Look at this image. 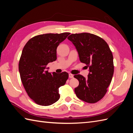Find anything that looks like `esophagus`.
I'll list each match as a JSON object with an SVG mask.
<instances>
[{"mask_svg":"<svg viewBox=\"0 0 133 133\" xmlns=\"http://www.w3.org/2000/svg\"><path fill=\"white\" fill-rule=\"evenodd\" d=\"M69 78H73L74 77V75H72V74H69Z\"/></svg>","mask_w":133,"mask_h":133,"instance_id":"esophagus-1","label":"esophagus"}]
</instances>
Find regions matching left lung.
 Masks as SVG:
<instances>
[{"label": "left lung", "mask_w": 133, "mask_h": 133, "mask_svg": "<svg viewBox=\"0 0 133 133\" xmlns=\"http://www.w3.org/2000/svg\"><path fill=\"white\" fill-rule=\"evenodd\" d=\"M67 39L75 46L80 62L89 67L87 78L79 74L74 76L79 81L75 93L81 100L96 103L104 96L113 76L114 58L111 51L103 39L92 34H71Z\"/></svg>", "instance_id": "obj_1"}]
</instances>
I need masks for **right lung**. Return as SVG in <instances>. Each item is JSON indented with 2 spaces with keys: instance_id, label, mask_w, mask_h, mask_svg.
<instances>
[{
  "instance_id": "add662e5",
  "label": "right lung",
  "mask_w": 133,
  "mask_h": 133,
  "mask_svg": "<svg viewBox=\"0 0 133 133\" xmlns=\"http://www.w3.org/2000/svg\"><path fill=\"white\" fill-rule=\"evenodd\" d=\"M69 32L45 34L30 39L22 50L18 69L29 97L39 105L47 106L59 99V88L69 77L66 72H48L46 65L57 59V48Z\"/></svg>"
}]
</instances>
